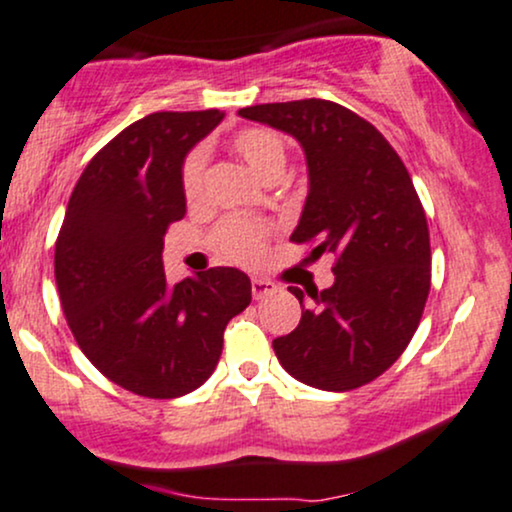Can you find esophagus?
Here are the masks:
<instances>
[{
    "label": "esophagus",
    "mask_w": 512,
    "mask_h": 512,
    "mask_svg": "<svg viewBox=\"0 0 512 512\" xmlns=\"http://www.w3.org/2000/svg\"><path fill=\"white\" fill-rule=\"evenodd\" d=\"M252 298L255 300H260V298H264V295H272L274 291H276V283H272V281H267V279H252Z\"/></svg>",
    "instance_id": "esophagus-1"
}]
</instances>
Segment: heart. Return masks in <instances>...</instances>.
<instances>
[{"mask_svg":"<svg viewBox=\"0 0 512 512\" xmlns=\"http://www.w3.org/2000/svg\"><path fill=\"white\" fill-rule=\"evenodd\" d=\"M233 150L250 166L252 174L260 176L262 181H267L274 174H283L286 143L272 128H245L233 138ZM181 183L188 200L200 197L202 183H205V150L197 147L186 157L181 169ZM264 238H267V226L260 224V221L231 217L221 221L212 240L221 257L252 264L260 260Z\"/></svg>","mask_w":512,"mask_h":512,"instance_id":"obj_1","label":"heart"}]
</instances>
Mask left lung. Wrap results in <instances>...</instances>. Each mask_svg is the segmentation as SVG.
<instances>
[{
  "label": "left lung",
  "mask_w": 512,
  "mask_h": 512,
  "mask_svg": "<svg viewBox=\"0 0 512 512\" xmlns=\"http://www.w3.org/2000/svg\"><path fill=\"white\" fill-rule=\"evenodd\" d=\"M293 135L305 152L307 197L291 240L334 255V286H291L303 317L274 353L293 379L350 391L384 374L420 326L432 281L427 217L389 140L326 100L257 104L238 112Z\"/></svg>",
  "instance_id": "left-lung-1"
}]
</instances>
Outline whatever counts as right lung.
Returning a JSON list of instances; mask_svg holds the SVG:
<instances>
[{
    "instance_id": "obj_1",
    "label": "right lung",
    "mask_w": 512,
    "mask_h": 512,
    "mask_svg": "<svg viewBox=\"0 0 512 512\" xmlns=\"http://www.w3.org/2000/svg\"><path fill=\"white\" fill-rule=\"evenodd\" d=\"M224 119L155 112L90 159L73 188L54 276L85 357L109 381L145 398H178L212 377L224 329L252 300L248 274L214 267L169 283L164 233L186 214V155Z\"/></svg>"
}]
</instances>
